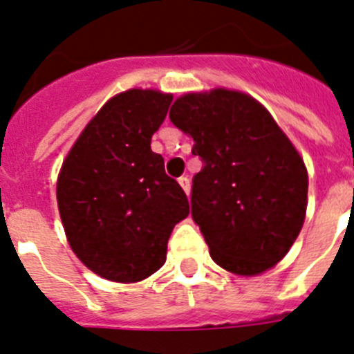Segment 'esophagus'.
I'll return each instance as SVG.
<instances>
[{
    "label": "esophagus",
    "mask_w": 354,
    "mask_h": 354,
    "mask_svg": "<svg viewBox=\"0 0 354 354\" xmlns=\"http://www.w3.org/2000/svg\"><path fill=\"white\" fill-rule=\"evenodd\" d=\"M178 183H180V185H182V189H183V192H185L187 196L191 194V182H189V178H180V180H178Z\"/></svg>",
    "instance_id": "1"
}]
</instances>
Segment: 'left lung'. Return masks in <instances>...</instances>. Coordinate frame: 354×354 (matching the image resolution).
<instances>
[{
	"instance_id": "8db88e82",
	"label": "left lung",
	"mask_w": 354,
	"mask_h": 354,
	"mask_svg": "<svg viewBox=\"0 0 354 354\" xmlns=\"http://www.w3.org/2000/svg\"><path fill=\"white\" fill-rule=\"evenodd\" d=\"M169 118L205 163L191 203L214 263L243 277L281 263L304 225L308 169L268 109L214 88L178 97Z\"/></svg>"
}]
</instances>
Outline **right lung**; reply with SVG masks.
<instances>
[{"label": "right lung", "instance_id": "right-lung-1", "mask_svg": "<svg viewBox=\"0 0 354 354\" xmlns=\"http://www.w3.org/2000/svg\"><path fill=\"white\" fill-rule=\"evenodd\" d=\"M171 100V93L142 88L111 97L59 171L57 207L68 245L113 283H140L158 272L172 228L189 216L185 192L151 151Z\"/></svg>", "mask_w": 354, "mask_h": 354}]
</instances>
